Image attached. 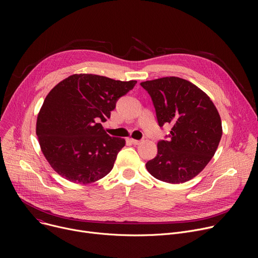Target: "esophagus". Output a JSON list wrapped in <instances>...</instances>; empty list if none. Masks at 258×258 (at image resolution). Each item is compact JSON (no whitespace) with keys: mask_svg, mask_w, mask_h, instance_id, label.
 Instances as JSON below:
<instances>
[{"mask_svg":"<svg viewBox=\"0 0 258 258\" xmlns=\"http://www.w3.org/2000/svg\"><path fill=\"white\" fill-rule=\"evenodd\" d=\"M131 142L134 144V145H138L142 142V140H136V139H131Z\"/></svg>","mask_w":258,"mask_h":258,"instance_id":"obj_1","label":"esophagus"}]
</instances>
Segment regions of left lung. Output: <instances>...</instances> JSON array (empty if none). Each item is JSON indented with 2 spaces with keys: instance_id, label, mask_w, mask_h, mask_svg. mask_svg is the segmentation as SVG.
<instances>
[{
  "instance_id": "obj_1",
  "label": "left lung",
  "mask_w": 258,
  "mask_h": 258,
  "mask_svg": "<svg viewBox=\"0 0 258 258\" xmlns=\"http://www.w3.org/2000/svg\"><path fill=\"white\" fill-rule=\"evenodd\" d=\"M153 100L159 126L171 124L158 154L145 164L156 179L179 184L199 174L215 154L222 121L211 99L190 81L169 76L140 84Z\"/></svg>"
}]
</instances>
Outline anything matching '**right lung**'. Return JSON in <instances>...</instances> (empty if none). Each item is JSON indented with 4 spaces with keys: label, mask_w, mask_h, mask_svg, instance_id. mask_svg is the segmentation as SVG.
I'll list each match as a JSON object with an SVG mask.
<instances>
[{
    "label": "right lung",
    "mask_w": 258,
    "mask_h": 258,
    "mask_svg": "<svg viewBox=\"0 0 258 258\" xmlns=\"http://www.w3.org/2000/svg\"><path fill=\"white\" fill-rule=\"evenodd\" d=\"M136 80L74 74L54 87L36 121L40 148L51 167L73 183L89 184L110 172L125 140L111 137L99 122Z\"/></svg>",
    "instance_id": "1"
}]
</instances>
